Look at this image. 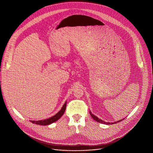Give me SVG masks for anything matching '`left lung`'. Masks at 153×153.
Returning <instances> with one entry per match:
<instances>
[{
	"label": "left lung",
	"instance_id": "obj_1",
	"mask_svg": "<svg viewBox=\"0 0 153 153\" xmlns=\"http://www.w3.org/2000/svg\"><path fill=\"white\" fill-rule=\"evenodd\" d=\"M90 115L91 116V117H92L94 120H95L96 121H97V122H99V123H103V124H106V125H111V124H114V123H116L122 121V120H123V119H122V120H119V121H117V122H111V123H110V122H105V121H103V120H101V119H99L98 117H97L96 116H94L93 114H92L91 111H90Z\"/></svg>",
	"mask_w": 153,
	"mask_h": 153
}]
</instances>
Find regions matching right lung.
<instances>
[{
    "mask_svg": "<svg viewBox=\"0 0 153 153\" xmlns=\"http://www.w3.org/2000/svg\"><path fill=\"white\" fill-rule=\"evenodd\" d=\"M66 106H67V102H65L64 105H63L62 108H61V110L56 115L52 116L50 118H48V119H45V120H37V121L31 120L30 122H32L33 123H35V124H37V125H50V124L57 121V120H59L62 116V115L64 114V113L65 111Z\"/></svg>",
    "mask_w": 153,
    "mask_h": 153,
    "instance_id": "right-lung-1",
    "label": "right lung"
}]
</instances>
